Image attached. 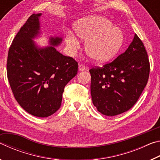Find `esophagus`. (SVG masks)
<instances>
[{
    "label": "esophagus",
    "instance_id": "obj_1",
    "mask_svg": "<svg viewBox=\"0 0 160 160\" xmlns=\"http://www.w3.org/2000/svg\"><path fill=\"white\" fill-rule=\"evenodd\" d=\"M78 69H79L80 71H84L86 69V68L85 66H83L82 64H80L79 67H78Z\"/></svg>",
    "mask_w": 160,
    "mask_h": 160
}]
</instances>
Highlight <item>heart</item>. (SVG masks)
<instances>
[{
    "label": "heart",
    "mask_w": 160,
    "mask_h": 160,
    "mask_svg": "<svg viewBox=\"0 0 160 160\" xmlns=\"http://www.w3.org/2000/svg\"><path fill=\"white\" fill-rule=\"evenodd\" d=\"M77 36L85 40V51L93 60L98 62L109 61L117 54L123 43V33L112 22L102 16H92L80 19L73 26ZM65 42L70 51L80 46L78 37L68 32Z\"/></svg>",
    "instance_id": "1"
}]
</instances>
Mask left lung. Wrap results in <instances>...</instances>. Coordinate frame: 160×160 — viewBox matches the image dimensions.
Masks as SVG:
<instances>
[{
	"label": "left lung",
	"instance_id": "obj_1",
	"mask_svg": "<svg viewBox=\"0 0 160 160\" xmlns=\"http://www.w3.org/2000/svg\"><path fill=\"white\" fill-rule=\"evenodd\" d=\"M150 69L147 51L135 34L114 61L90 70L92 99L98 112L113 116L131 109L147 85Z\"/></svg>",
	"mask_w": 160,
	"mask_h": 160
}]
</instances>
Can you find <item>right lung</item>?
<instances>
[{
    "mask_svg": "<svg viewBox=\"0 0 160 160\" xmlns=\"http://www.w3.org/2000/svg\"><path fill=\"white\" fill-rule=\"evenodd\" d=\"M42 13L32 14L16 34L8 51L7 75L18 104L37 117L57 112L68 82L77 75L78 63L56 49L61 37H51L47 47H38L33 39L40 33Z\"/></svg>",
    "mask_w": 160,
    "mask_h": 160,
    "instance_id": "obj_1",
    "label": "right lung"
}]
</instances>
